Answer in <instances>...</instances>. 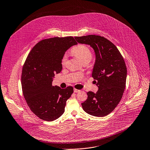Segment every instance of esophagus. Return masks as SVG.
Listing matches in <instances>:
<instances>
[{
  "mask_svg": "<svg viewBox=\"0 0 150 150\" xmlns=\"http://www.w3.org/2000/svg\"><path fill=\"white\" fill-rule=\"evenodd\" d=\"M80 91H81V90H79L74 88V92H75V93H78V92H80Z\"/></svg>",
  "mask_w": 150,
  "mask_h": 150,
  "instance_id": "esophagus-1",
  "label": "esophagus"
}]
</instances>
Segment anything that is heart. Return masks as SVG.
<instances>
[{
	"label": "heart",
	"instance_id": "b5f03b06",
	"mask_svg": "<svg viewBox=\"0 0 150 150\" xmlns=\"http://www.w3.org/2000/svg\"><path fill=\"white\" fill-rule=\"evenodd\" d=\"M71 52L83 63L89 62L93 57L90 48L84 44H78L71 49ZM67 60V55L65 54L62 57V64H64Z\"/></svg>",
	"mask_w": 150,
	"mask_h": 150
}]
</instances>
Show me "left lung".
<instances>
[{
    "instance_id": "1",
    "label": "left lung",
    "mask_w": 150,
    "mask_h": 150,
    "mask_svg": "<svg viewBox=\"0 0 150 150\" xmlns=\"http://www.w3.org/2000/svg\"><path fill=\"white\" fill-rule=\"evenodd\" d=\"M80 44L90 45L94 50L96 62L92 77L96 80V93L87 92L88 98L81 103L85 112L103 117L111 113L120 102L126 83L127 67L117 47L106 38L90 35L75 36Z\"/></svg>"
}]
</instances>
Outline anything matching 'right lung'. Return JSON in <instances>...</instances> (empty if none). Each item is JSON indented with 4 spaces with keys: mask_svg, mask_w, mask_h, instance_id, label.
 Wrapping results in <instances>:
<instances>
[{
    "mask_svg": "<svg viewBox=\"0 0 150 150\" xmlns=\"http://www.w3.org/2000/svg\"><path fill=\"white\" fill-rule=\"evenodd\" d=\"M76 44L72 36L44 39L26 58L21 74L23 96L30 110L40 119L52 121L64 112L74 88L52 86V78L62 69L61 60L66 51Z\"/></svg>",
    "mask_w": 150,
    "mask_h": 150,
    "instance_id": "1",
    "label": "right lung"
}]
</instances>
